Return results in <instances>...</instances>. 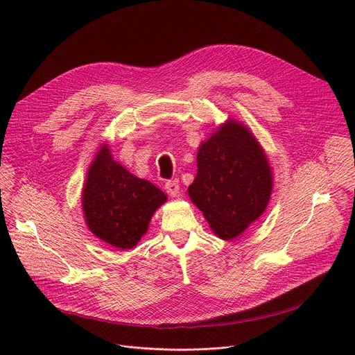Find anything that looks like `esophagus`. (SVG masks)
<instances>
[{
	"label": "esophagus",
	"mask_w": 355,
	"mask_h": 355,
	"mask_svg": "<svg viewBox=\"0 0 355 355\" xmlns=\"http://www.w3.org/2000/svg\"><path fill=\"white\" fill-rule=\"evenodd\" d=\"M166 191L170 196H177L180 193V182L178 181H167L166 182Z\"/></svg>",
	"instance_id": "esophagus-1"
}]
</instances>
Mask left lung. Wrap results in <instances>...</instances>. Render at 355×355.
<instances>
[{"label":"left lung","instance_id":"1","mask_svg":"<svg viewBox=\"0 0 355 355\" xmlns=\"http://www.w3.org/2000/svg\"><path fill=\"white\" fill-rule=\"evenodd\" d=\"M198 171L188 187L192 204L222 240L239 237L268 207L272 171L260 141L240 121L229 118L204 141Z\"/></svg>","mask_w":355,"mask_h":355}]
</instances>
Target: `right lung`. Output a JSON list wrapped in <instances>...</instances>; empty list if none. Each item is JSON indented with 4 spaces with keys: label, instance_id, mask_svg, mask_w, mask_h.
I'll list each match as a JSON object with an SVG mask.
<instances>
[{
    "label": "right lung",
    "instance_id": "add662e5",
    "mask_svg": "<svg viewBox=\"0 0 355 355\" xmlns=\"http://www.w3.org/2000/svg\"><path fill=\"white\" fill-rule=\"evenodd\" d=\"M110 147L101 144L87 170L83 214L94 236L115 248L130 250L147 233L151 216L167 195L115 162Z\"/></svg>",
    "mask_w": 355,
    "mask_h": 355
}]
</instances>
